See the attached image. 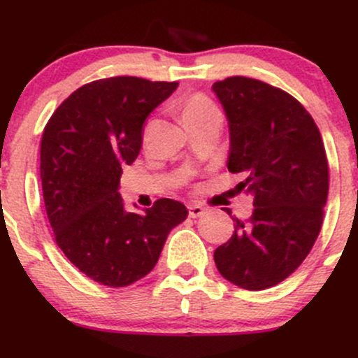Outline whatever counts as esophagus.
<instances>
[{"label": "esophagus", "instance_id": "1", "mask_svg": "<svg viewBox=\"0 0 358 358\" xmlns=\"http://www.w3.org/2000/svg\"><path fill=\"white\" fill-rule=\"evenodd\" d=\"M205 213V208L200 207V205H190L188 207V215L192 217V219H199V217H202Z\"/></svg>", "mask_w": 358, "mask_h": 358}]
</instances>
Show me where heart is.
Instances as JSON below:
<instances>
[{
  "label": "heart",
  "instance_id": "b5f03b06",
  "mask_svg": "<svg viewBox=\"0 0 358 358\" xmlns=\"http://www.w3.org/2000/svg\"><path fill=\"white\" fill-rule=\"evenodd\" d=\"M215 113L217 109L205 96H192L182 104V119L185 126L193 121H199V119L212 116Z\"/></svg>",
  "mask_w": 358,
  "mask_h": 358
}]
</instances>
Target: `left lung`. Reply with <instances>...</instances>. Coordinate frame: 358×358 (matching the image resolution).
I'll return each mask as SVG.
<instances>
[{
  "label": "left lung",
  "mask_w": 358,
  "mask_h": 358,
  "mask_svg": "<svg viewBox=\"0 0 358 358\" xmlns=\"http://www.w3.org/2000/svg\"><path fill=\"white\" fill-rule=\"evenodd\" d=\"M229 122L227 168L254 205L249 222L215 249L219 273L259 291L298 269L313 248L328 196V162L313 117L285 90L248 77L212 85ZM229 212V210H227Z\"/></svg>",
  "instance_id": "left-lung-1"
}]
</instances>
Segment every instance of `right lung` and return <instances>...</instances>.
I'll return each instance as SVG.
<instances>
[{"instance_id":"obj_1","label":"right lung","mask_w":358,"mask_h":358,"mask_svg":"<svg viewBox=\"0 0 358 358\" xmlns=\"http://www.w3.org/2000/svg\"><path fill=\"white\" fill-rule=\"evenodd\" d=\"M178 82L110 77L82 85L47 122L40 178L57 245L85 276L122 287L158 262L168 234L187 219L183 203L156 200L126 212L119 193L122 168L138 158L143 124Z\"/></svg>"}]
</instances>
